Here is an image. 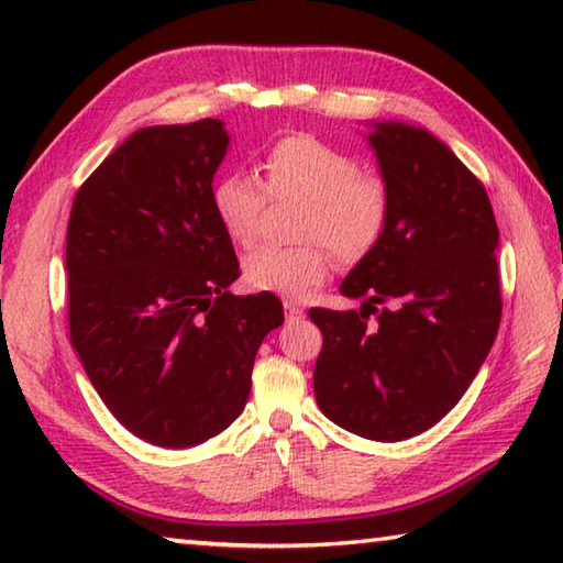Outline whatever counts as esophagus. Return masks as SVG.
I'll use <instances>...</instances> for the list:
<instances>
[{"label": "esophagus", "mask_w": 563, "mask_h": 563, "mask_svg": "<svg viewBox=\"0 0 563 563\" xmlns=\"http://www.w3.org/2000/svg\"><path fill=\"white\" fill-rule=\"evenodd\" d=\"M285 316H288V320H298V318L305 316V312H302V308H298V305H295V302L285 300Z\"/></svg>", "instance_id": "34e87169"}]
</instances>
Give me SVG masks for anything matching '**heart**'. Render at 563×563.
<instances>
[{
    "mask_svg": "<svg viewBox=\"0 0 563 563\" xmlns=\"http://www.w3.org/2000/svg\"><path fill=\"white\" fill-rule=\"evenodd\" d=\"M263 184L247 170H228L213 184L211 206L218 223L238 245L258 235L265 190L271 196L308 198L300 247L261 245L243 261V278L253 290L302 298L328 278L330 253L355 263L373 251L385 233L389 194L385 180L360 170L355 156L316 136H285L265 151ZM266 188L263 189L262 186ZM321 242L318 244L317 241Z\"/></svg>",
    "mask_w": 563,
    "mask_h": 563,
    "instance_id": "1",
    "label": "heart"
}]
</instances>
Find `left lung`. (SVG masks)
<instances>
[{"label":"left lung","instance_id":"8db88e82","mask_svg":"<svg viewBox=\"0 0 563 563\" xmlns=\"http://www.w3.org/2000/svg\"><path fill=\"white\" fill-rule=\"evenodd\" d=\"M365 141L389 216L340 283L360 310H310L322 330L312 385L342 430L402 442L440 422L489 355L501 318L499 228L487 190L434 133L367 121Z\"/></svg>","mask_w":563,"mask_h":563}]
</instances>
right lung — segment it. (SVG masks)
I'll use <instances>...</instances> for the list:
<instances>
[{"mask_svg":"<svg viewBox=\"0 0 563 563\" xmlns=\"http://www.w3.org/2000/svg\"><path fill=\"white\" fill-rule=\"evenodd\" d=\"M225 121L133 131L74 198L71 345L139 440L186 450L231 427L255 352L283 325L273 292L233 295L238 258L211 206Z\"/></svg>","mask_w":563,"mask_h":563,"instance_id":"right-lung-1","label":"right lung"}]
</instances>
